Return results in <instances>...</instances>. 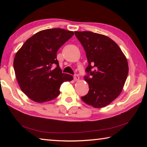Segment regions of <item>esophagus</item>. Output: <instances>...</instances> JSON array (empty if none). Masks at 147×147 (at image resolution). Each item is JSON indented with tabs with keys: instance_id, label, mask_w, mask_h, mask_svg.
I'll use <instances>...</instances> for the list:
<instances>
[{
	"instance_id": "esophagus-1",
	"label": "esophagus",
	"mask_w": 147,
	"mask_h": 147,
	"mask_svg": "<svg viewBox=\"0 0 147 147\" xmlns=\"http://www.w3.org/2000/svg\"><path fill=\"white\" fill-rule=\"evenodd\" d=\"M79 79H80V77H79V76L78 75V74H75V75L74 76V81H78Z\"/></svg>"
}]
</instances>
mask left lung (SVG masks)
<instances>
[{
  "label": "left lung",
  "instance_id": "1",
  "mask_svg": "<svg viewBox=\"0 0 147 147\" xmlns=\"http://www.w3.org/2000/svg\"><path fill=\"white\" fill-rule=\"evenodd\" d=\"M88 61L84 80L89 90L81 97L95 108H103L121 93L128 73V64L118 45L104 35L92 32H74Z\"/></svg>",
  "mask_w": 147,
  "mask_h": 147
}]
</instances>
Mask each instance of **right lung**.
<instances>
[{
  "mask_svg": "<svg viewBox=\"0 0 147 147\" xmlns=\"http://www.w3.org/2000/svg\"><path fill=\"white\" fill-rule=\"evenodd\" d=\"M74 35L62 28L41 30L25 41L15 56L13 68L22 91L34 102L56 98L64 82L73 77L62 73L57 60L58 49Z\"/></svg>",
  "mask_w": 147,
  "mask_h": 147,
  "instance_id": "1",
  "label": "right lung"
}]
</instances>
